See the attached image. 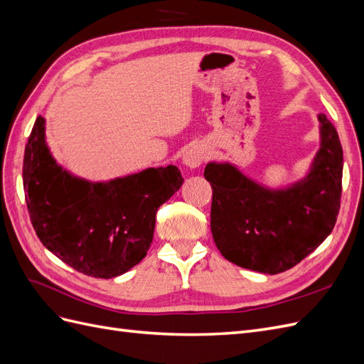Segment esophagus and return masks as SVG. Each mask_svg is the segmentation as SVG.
<instances>
[{
    "instance_id": "obj_1",
    "label": "esophagus",
    "mask_w": 364,
    "mask_h": 364,
    "mask_svg": "<svg viewBox=\"0 0 364 364\" xmlns=\"http://www.w3.org/2000/svg\"><path fill=\"white\" fill-rule=\"evenodd\" d=\"M206 153L205 149L200 146H190L188 149H185L183 155H182V161L190 168H196L205 161Z\"/></svg>"
}]
</instances>
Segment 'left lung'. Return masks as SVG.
I'll list each match as a JSON object with an SVG mask.
<instances>
[{"label": "left lung", "mask_w": 364, "mask_h": 364, "mask_svg": "<svg viewBox=\"0 0 364 364\" xmlns=\"http://www.w3.org/2000/svg\"><path fill=\"white\" fill-rule=\"evenodd\" d=\"M321 149L304 179L269 190L228 162H209L211 232L222 255L240 267L277 274L294 267L331 234L340 209L343 150L326 115Z\"/></svg>", "instance_id": "8db88e82"}]
</instances>
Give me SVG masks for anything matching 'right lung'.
<instances>
[{
  "label": "right lung",
  "instance_id": "add662e5",
  "mask_svg": "<svg viewBox=\"0 0 364 364\" xmlns=\"http://www.w3.org/2000/svg\"><path fill=\"white\" fill-rule=\"evenodd\" d=\"M23 181L41 243L77 272L103 279L119 277L147 255L158 208L183 183L174 165L109 182L75 178L51 156L42 117L26 146Z\"/></svg>",
  "mask_w": 364,
  "mask_h": 364
}]
</instances>
